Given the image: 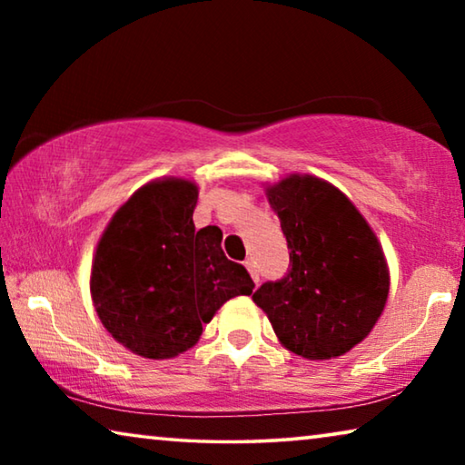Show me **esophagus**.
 I'll return each instance as SVG.
<instances>
[{"instance_id": "obj_1", "label": "esophagus", "mask_w": 465, "mask_h": 465, "mask_svg": "<svg viewBox=\"0 0 465 465\" xmlns=\"http://www.w3.org/2000/svg\"><path fill=\"white\" fill-rule=\"evenodd\" d=\"M246 269L250 272L252 281H254L258 285V282H261V274H258V269H256V264H254V261H252V258H248V261H246Z\"/></svg>"}]
</instances>
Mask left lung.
I'll return each instance as SVG.
<instances>
[{
  "instance_id": "left-lung-1",
  "label": "left lung",
  "mask_w": 465,
  "mask_h": 465,
  "mask_svg": "<svg viewBox=\"0 0 465 465\" xmlns=\"http://www.w3.org/2000/svg\"><path fill=\"white\" fill-rule=\"evenodd\" d=\"M264 193L291 269L252 299L287 351L310 361L341 357L367 338L388 302L381 243L349 196L318 176L289 174Z\"/></svg>"
}]
</instances>
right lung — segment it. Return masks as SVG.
I'll return each mask as SVG.
<instances>
[{
    "label": "right lung",
    "instance_id": "add662e5",
    "mask_svg": "<svg viewBox=\"0 0 465 465\" xmlns=\"http://www.w3.org/2000/svg\"><path fill=\"white\" fill-rule=\"evenodd\" d=\"M199 186L163 176L116 209L94 252L90 295L110 336L143 359H174L199 342L203 324L254 289L227 261L215 225L196 232Z\"/></svg>",
    "mask_w": 465,
    "mask_h": 465
}]
</instances>
